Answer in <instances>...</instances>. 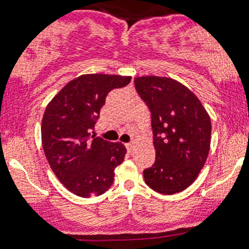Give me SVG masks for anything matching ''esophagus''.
Instances as JSON below:
<instances>
[{
  "label": "esophagus",
  "mask_w": 249,
  "mask_h": 249,
  "mask_svg": "<svg viewBox=\"0 0 249 249\" xmlns=\"http://www.w3.org/2000/svg\"><path fill=\"white\" fill-rule=\"evenodd\" d=\"M125 147H126V150L129 151V152H131L132 147H134V145H132L131 142H127V143H125Z\"/></svg>",
  "instance_id": "obj_1"
}]
</instances>
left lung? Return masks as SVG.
I'll list each match as a JSON object with an SVG mask.
<instances>
[{"mask_svg":"<svg viewBox=\"0 0 249 249\" xmlns=\"http://www.w3.org/2000/svg\"><path fill=\"white\" fill-rule=\"evenodd\" d=\"M151 113L155 163L143 169L145 183L161 194L189 187L210 150L211 120L194 93L177 81L145 76L134 80Z\"/></svg>","mask_w":249,"mask_h":249,"instance_id":"obj_1","label":"left lung"}]
</instances>
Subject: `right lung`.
Instances as JSON below:
<instances>
[{
  "label": "right lung",
  "mask_w": 249,
  "mask_h": 249,
  "mask_svg": "<svg viewBox=\"0 0 249 249\" xmlns=\"http://www.w3.org/2000/svg\"><path fill=\"white\" fill-rule=\"evenodd\" d=\"M131 77L80 76L67 83L48 104L41 122V142L57 179L73 194L88 198L111 187L114 169L126 148L92 135L110 90L129 85Z\"/></svg>",
  "instance_id": "add662e5"
}]
</instances>
